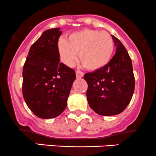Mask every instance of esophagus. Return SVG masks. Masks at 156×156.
I'll use <instances>...</instances> for the list:
<instances>
[{"label":"esophagus","instance_id":"obj_1","mask_svg":"<svg viewBox=\"0 0 156 156\" xmlns=\"http://www.w3.org/2000/svg\"><path fill=\"white\" fill-rule=\"evenodd\" d=\"M76 78H82L84 76V73H83V72L80 71V70H77V71H76Z\"/></svg>","mask_w":156,"mask_h":156}]
</instances>
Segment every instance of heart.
I'll return each mask as SVG.
<instances>
[{
    "label": "heart",
    "mask_w": 156,
    "mask_h": 156,
    "mask_svg": "<svg viewBox=\"0 0 156 156\" xmlns=\"http://www.w3.org/2000/svg\"><path fill=\"white\" fill-rule=\"evenodd\" d=\"M60 58L67 66H73L79 59L85 68L98 70L107 65L114 52V40L106 32L83 29L70 34L58 43Z\"/></svg>",
    "instance_id": "obj_1"
}]
</instances>
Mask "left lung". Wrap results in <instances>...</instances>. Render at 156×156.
<instances>
[{
    "label": "left lung",
    "mask_w": 156,
    "mask_h": 156,
    "mask_svg": "<svg viewBox=\"0 0 156 156\" xmlns=\"http://www.w3.org/2000/svg\"><path fill=\"white\" fill-rule=\"evenodd\" d=\"M116 53L101 69L87 73L88 102L97 114L104 116L118 115L127 108L135 88L132 61L127 49L112 35Z\"/></svg>",
    "instance_id": "obj_1"
}]
</instances>
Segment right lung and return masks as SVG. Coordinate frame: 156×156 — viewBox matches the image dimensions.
Listing matches in <instances>:
<instances>
[{
  "mask_svg": "<svg viewBox=\"0 0 156 156\" xmlns=\"http://www.w3.org/2000/svg\"><path fill=\"white\" fill-rule=\"evenodd\" d=\"M59 28L44 31L31 46L23 70V95L29 108L37 117L50 119L67 107L74 70L60 63Z\"/></svg>",
  "mask_w": 156,
  "mask_h": 156,
  "instance_id": "1",
  "label": "right lung"
}]
</instances>
